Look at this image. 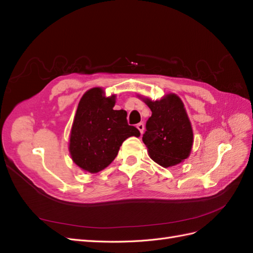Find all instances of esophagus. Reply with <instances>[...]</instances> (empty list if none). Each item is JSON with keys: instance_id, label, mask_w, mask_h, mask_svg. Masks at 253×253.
Returning a JSON list of instances; mask_svg holds the SVG:
<instances>
[{"instance_id": "obj_1", "label": "esophagus", "mask_w": 253, "mask_h": 253, "mask_svg": "<svg viewBox=\"0 0 253 253\" xmlns=\"http://www.w3.org/2000/svg\"><path fill=\"white\" fill-rule=\"evenodd\" d=\"M137 128L139 129L140 133L142 134V133H143V130H144V124H143V123H139V124L137 125Z\"/></svg>"}]
</instances>
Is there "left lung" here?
<instances>
[{
  "label": "left lung",
  "mask_w": 253,
  "mask_h": 253,
  "mask_svg": "<svg viewBox=\"0 0 253 253\" xmlns=\"http://www.w3.org/2000/svg\"><path fill=\"white\" fill-rule=\"evenodd\" d=\"M139 98L152 111L142 137L149 156L164 168L186 160L193 146V129L180 97L170 92L155 101Z\"/></svg>",
  "instance_id": "left-lung-1"
}]
</instances>
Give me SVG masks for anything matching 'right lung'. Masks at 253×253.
<instances>
[{
	"instance_id": "1",
	"label": "right lung",
	"mask_w": 253,
	"mask_h": 253,
	"mask_svg": "<svg viewBox=\"0 0 253 253\" xmlns=\"http://www.w3.org/2000/svg\"><path fill=\"white\" fill-rule=\"evenodd\" d=\"M116 95L105 96L103 88L93 87L81 98L70 132L69 152L75 165L97 173L107 168L129 137H139L129 126L125 110H114Z\"/></svg>"
}]
</instances>
